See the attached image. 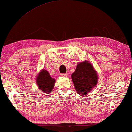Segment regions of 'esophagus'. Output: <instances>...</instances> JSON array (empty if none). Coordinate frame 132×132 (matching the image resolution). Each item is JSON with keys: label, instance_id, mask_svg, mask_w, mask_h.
I'll use <instances>...</instances> for the list:
<instances>
[{"label": "esophagus", "instance_id": "esophagus-1", "mask_svg": "<svg viewBox=\"0 0 132 132\" xmlns=\"http://www.w3.org/2000/svg\"><path fill=\"white\" fill-rule=\"evenodd\" d=\"M61 76L63 77H66L68 76V73H65V74H62Z\"/></svg>", "mask_w": 132, "mask_h": 132}]
</instances>
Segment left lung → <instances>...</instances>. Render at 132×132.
<instances>
[{"label": "left lung", "mask_w": 132, "mask_h": 132, "mask_svg": "<svg viewBox=\"0 0 132 132\" xmlns=\"http://www.w3.org/2000/svg\"><path fill=\"white\" fill-rule=\"evenodd\" d=\"M71 77L76 92L80 96L86 95L92 90L99 78L96 70L87 61L78 63Z\"/></svg>", "instance_id": "obj_1"}]
</instances>
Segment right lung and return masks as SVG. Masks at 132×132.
<instances>
[{
    "label": "right lung",
    "mask_w": 132,
    "mask_h": 132,
    "mask_svg": "<svg viewBox=\"0 0 132 132\" xmlns=\"http://www.w3.org/2000/svg\"><path fill=\"white\" fill-rule=\"evenodd\" d=\"M36 77V84L40 90L44 94L51 93L55 83V79L52 77L48 71L43 69L39 71Z\"/></svg>",
    "instance_id": "obj_1"
}]
</instances>
